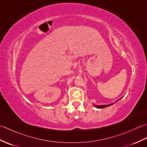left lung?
<instances>
[{
  "mask_svg": "<svg viewBox=\"0 0 147 147\" xmlns=\"http://www.w3.org/2000/svg\"><path fill=\"white\" fill-rule=\"evenodd\" d=\"M118 100H117L116 102H117ZM114 104V103H112V104H109V105H95V107L98 108V109H103V108H105V107H109V106H111L112 105H113Z\"/></svg>",
  "mask_w": 147,
  "mask_h": 147,
  "instance_id": "1",
  "label": "left lung"
}]
</instances>
